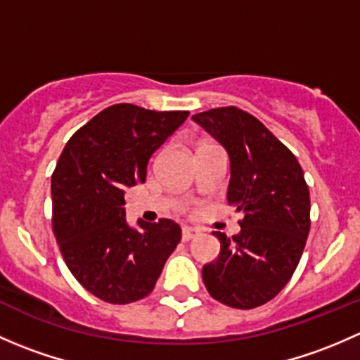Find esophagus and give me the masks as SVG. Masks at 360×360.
<instances>
[{"mask_svg":"<svg viewBox=\"0 0 360 360\" xmlns=\"http://www.w3.org/2000/svg\"><path fill=\"white\" fill-rule=\"evenodd\" d=\"M195 237H197V230H195V228H191V226L183 228V240L184 242H190L191 238H195Z\"/></svg>","mask_w":360,"mask_h":360,"instance_id":"obj_1","label":"esophagus"}]
</instances>
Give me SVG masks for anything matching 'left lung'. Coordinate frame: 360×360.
Instances as JSON below:
<instances>
[{"label": "left lung", "instance_id": "obj_1", "mask_svg": "<svg viewBox=\"0 0 360 360\" xmlns=\"http://www.w3.org/2000/svg\"><path fill=\"white\" fill-rule=\"evenodd\" d=\"M191 118L226 150V198L244 214L238 235L228 238L214 231L221 252L203 264V284L228 307H261L285 288L307 244L310 191L303 169L259 120L238 108H216Z\"/></svg>", "mask_w": 360, "mask_h": 360}]
</instances>
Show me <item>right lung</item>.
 <instances>
[{"instance_id":"right-lung-1","label":"right lung","mask_w":360,"mask_h":360,"mask_svg":"<svg viewBox=\"0 0 360 360\" xmlns=\"http://www.w3.org/2000/svg\"><path fill=\"white\" fill-rule=\"evenodd\" d=\"M188 111L115 104L69 139L52 176L53 233L69 271L112 304L143 300L181 242L172 219L136 226L125 191L146 181L151 155L186 122Z\"/></svg>"}]
</instances>
